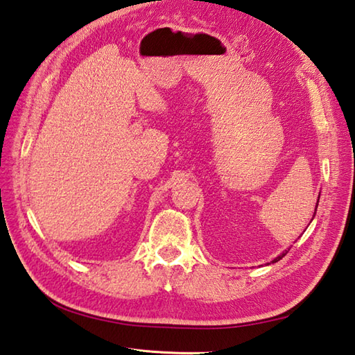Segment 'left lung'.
I'll return each mask as SVG.
<instances>
[{
	"label": "left lung",
	"mask_w": 355,
	"mask_h": 355,
	"mask_svg": "<svg viewBox=\"0 0 355 355\" xmlns=\"http://www.w3.org/2000/svg\"><path fill=\"white\" fill-rule=\"evenodd\" d=\"M316 209H318V205H316ZM286 254H287V252H286ZM286 254H282V255H279V257H277V258H275V259H273V261H272V263H277V261H279V259H281V258H282V257H284V255H286Z\"/></svg>",
	"instance_id": "left-lung-1"
}]
</instances>
